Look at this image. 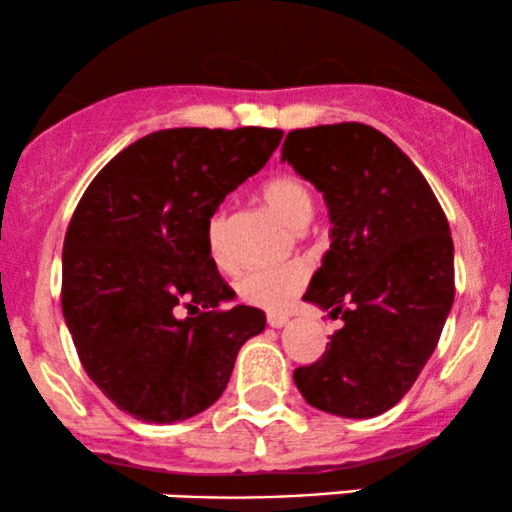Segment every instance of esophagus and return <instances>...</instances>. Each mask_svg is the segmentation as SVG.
I'll return each instance as SVG.
<instances>
[{
  "label": "esophagus",
  "instance_id": "obj_1",
  "mask_svg": "<svg viewBox=\"0 0 512 512\" xmlns=\"http://www.w3.org/2000/svg\"><path fill=\"white\" fill-rule=\"evenodd\" d=\"M267 322H269V327H276V330H279V327H284L286 322H289V317L279 315V313H269L267 315Z\"/></svg>",
  "mask_w": 512,
  "mask_h": 512
}]
</instances>
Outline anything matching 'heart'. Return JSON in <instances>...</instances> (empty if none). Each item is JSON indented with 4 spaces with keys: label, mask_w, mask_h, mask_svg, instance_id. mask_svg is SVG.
Listing matches in <instances>:
<instances>
[{
    "label": "heart",
    "mask_w": 512,
    "mask_h": 512,
    "mask_svg": "<svg viewBox=\"0 0 512 512\" xmlns=\"http://www.w3.org/2000/svg\"><path fill=\"white\" fill-rule=\"evenodd\" d=\"M262 202L289 226L301 228L313 214V192L296 175H276L260 187ZM207 245L209 255L219 267L231 269L233 255L228 248V216L223 209H216L207 221ZM310 267L303 260H291L276 267L250 269L240 276L238 293L245 303L262 310H284L293 298L308 284Z\"/></svg>",
    "instance_id": "1"
}]
</instances>
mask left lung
Returning a JSON list of instances; mask_svg holds the SVG:
<instances>
[{
	"label": "left lung",
	"mask_w": 512,
	"mask_h": 512,
	"mask_svg": "<svg viewBox=\"0 0 512 512\" xmlns=\"http://www.w3.org/2000/svg\"><path fill=\"white\" fill-rule=\"evenodd\" d=\"M281 161L322 192L334 226L303 298L344 320L325 354L293 370V380L317 409L378 416L416 383L452 308L445 211L411 158L361 122L293 129Z\"/></svg>",
	"instance_id": "1"
}]
</instances>
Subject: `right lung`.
Here are the masks:
<instances>
[{
    "mask_svg": "<svg viewBox=\"0 0 512 512\" xmlns=\"http://www.w3.org/2000/svg\"><path fill=\"white\" fill-rule=\"evenodd\" d=\"M281 137L161 129L122 149L76 204L62 313L88 378L134 419L173 424L211 407L240 346L264 330L260 308H221L236 293L211 260L207 221ZM178 307L198 315L178 318Z\"/></svg>",
    "mask_w": 512,
    "mask_h": 512,
    "instance_id": "obj_1",
    "label": "right lung"
}]
</instances>
